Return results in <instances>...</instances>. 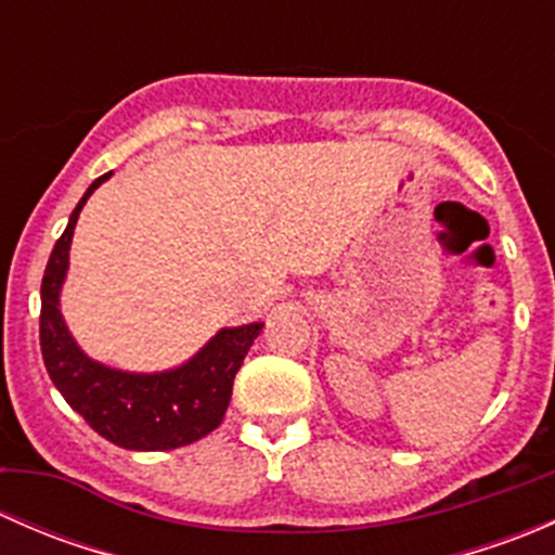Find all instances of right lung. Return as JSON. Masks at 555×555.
I'll list each match as a JSON object with an SVG mask.
<instances>
[{
    "instance_id": "1",
    "label": "right lung",
    "mask_w": 555,
    "mask_h": 555,
    "mask_svg": "<svg viewBox=\"0 0 555 555\" xmlns=\"http://www.w3.org/2000/svg\"><path fill=\"white\" fill-rule=\"evenodd\" d=\"M112 173V171H109ZM72 211L69 225L50 251L42 276L39 346L50 382L64 400L109 443L128 451H169L190 446L220 427L233 395V378L262 324L220 330L188 365L155 376L112 371L88 360L72 340L59 311V293L69 266V244L88 195Z\"/></svg>"
}]
</instances>
